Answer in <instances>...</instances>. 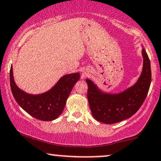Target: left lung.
<instances>
[{
  "instance_id": "1",
  "label": "left lung",
  "mask_w": 161,
  "mask_h": 161,
  "mask_svg": "<svg viewBox=\"0 0 161 161\" xmlns=\"http://www.w3.org/2000/svg\"><path fill=\"white\" fill-rule=\"evenodd\" d=\"M143 67L137 82L124 92L111 95L101 92L90 80L88 83L87 97L92 114L96 120L112 124L129 118L141 108L149 92L152 80L150 60L143 49Z\"/></svg>"
}]
</instances>
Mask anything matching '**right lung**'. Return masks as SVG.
Segmentation results:
<instances>
[{"label": "right lung", "instance_id": "obj_1", "mask_svg": "<svg viewBox=\"0 0 161 161\" xmlns=\"http://www.w3.org/2000/svg\"><path fill=\"white\" fill-rule=\"evenodd\" d=\"M79 78V73L66 75L47 92L33 95L24 92L17 86L13 78L12 66L10 68V86L17 103L31 116L44 121L55 120L62 113L66 100Z\"/></svg>", "mask_w": 161, "mask_h": 161}]
</instances>
